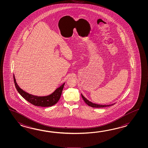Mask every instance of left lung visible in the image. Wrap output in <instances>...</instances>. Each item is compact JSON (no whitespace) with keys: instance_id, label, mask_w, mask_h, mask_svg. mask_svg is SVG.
<instances>
[{"instance_id":"1","label":"left lung","mask_w":148,"mask_h":148,"mask_svg":"<svg viewBox=\"0 0 148 148\" xmlns=\"http://www.w3.org/2000/svg\"><path fill=\"white\" fill-rule=\"evenodd\" d=\"M82 95V99H84V101H85V103L88 105V106H91L92 107H95V108H101V107H106L110 106L112 105H113L114 104H111V105H98V104H95L92 103L91 101H88V99H87L86 98Z\"/></svg>"}]
</instances>
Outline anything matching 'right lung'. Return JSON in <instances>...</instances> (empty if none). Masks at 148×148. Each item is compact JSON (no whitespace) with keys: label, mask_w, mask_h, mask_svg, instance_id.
<instances>
[{"label":"right lung","mask_w":148,"mask_h":148,"mask_svg":"<svg viewBox=\"0 0 148 148\" xmlns=\"http://www.w3.org/2000/svg\"><path fill=\"white\" fill-rule=\"evenodd\" d=\"M14 81L17 90L23 97L31 104H33L35 106L40 107H50L57 103L58 101L60 99L63 87L65 84L64 83L60 87L57 88L53 93H52L50 95H48L47 96H37L29 94L20 88L16 82L14 75Z\"/></svg>","instance_id":"add662e5"}]
</instances>
